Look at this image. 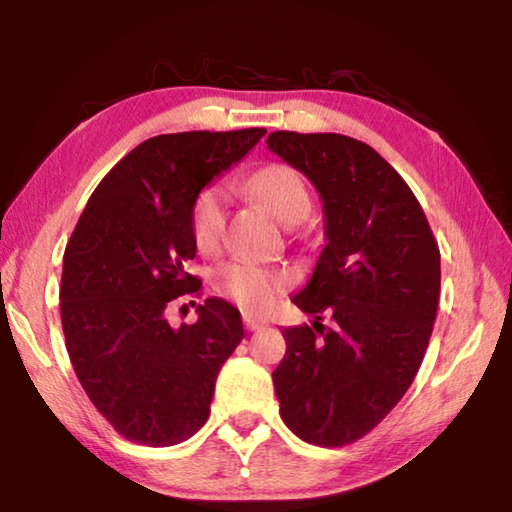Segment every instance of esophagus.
<instances>
[{"instance_id": "34e87169", "label": "esophagus", "mask_w": 512, "mask_h": 512, "mask_svg": "<svg viewBox=\"0 0 512 512\" xmlns=\"http://www.w3.org/2000/svg\"><path fill=\"white\" fill-rule=\"evenodd\" d=\"M266 325V320L257 318L253 314H244V327L248 329V332H257V329H262Z\"/></svg>"}]
</instances>
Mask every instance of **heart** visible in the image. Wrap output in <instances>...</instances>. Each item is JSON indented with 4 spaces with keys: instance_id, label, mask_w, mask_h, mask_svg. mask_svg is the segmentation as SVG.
Listing matches in <instances>:
<instances>
[{
    "instance_id": "obj_1",
    "label": "heart",
    "mask_w": 512,
    "mask_h": 512,
    "mask_svg": "<svg viewBox=\"0 0 512 512\" xmlns=\"http://www.w3.org/2000/svg\"><path fill=\"white\" fill-rule=\"evenodd\" d=\"M248 192L259 198L284 223L305 221L311 212V194L305 178L289 164H266L248 178ZM225 219V192L207 185L196 194L189 212L192 239L201 253L219 248ZM291 284V275L253 262H230L216 271V287L246 311H266Z\"/></svg>"
}]
</instances>
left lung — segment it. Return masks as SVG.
<instances>
[{
  "label": "left lung",
  "mask_w": 512,
  "mask_h": 512,
  "mask_svg": "<svg viewBox=\"0 0 512 512\" xmlns=\"http://www.w3.org/2000/svg\"><path fill=\"white\" fill-rule=\"evenodd\" d=\"M266 144L318 189L327 237L291 298L314 323L282 332L280 415L305 443L343 447L375 429L418 375L440 298L438 241L411 187L372 146L293 131Z\"/></svg>",
  "instance_id": "left-lung-1"
}]
</instances>
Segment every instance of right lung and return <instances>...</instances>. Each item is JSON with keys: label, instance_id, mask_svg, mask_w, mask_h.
<instances>
[{"label": "right lung", "instance_id": "add662e5", "mask_svg": "<svg viewBox=\"0 0 512 512\" xmlns=\"http://www.w3.org/2000/svg\"><path fill=\"white\" fill-rule=\"evenodd\" d=\"M264 133L151 137L106 173L67 241L60 320L69 361L126 440L178 445L210 418L216 375L244 339L239 309L207 298L196 323L178 329L164 314L203 287L185 268L196 255V194Z\"/></svg>", "mask_w": 512, "mask_h": 512}]
</instances>
